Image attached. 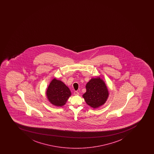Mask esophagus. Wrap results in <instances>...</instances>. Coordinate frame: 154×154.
Wrapping results in <instances>:
<instances>
[{
    "label": "esophagus",
    "instance_id": "esophagus-1",
    "mask_svg": "<svg viewBox=\"0 0 154 154\" xmlns=\"http://www.w3.org/2000/svg\"><path fill=\"white\" fill-rule=\"evenodd\" d=\"M74 94L75 96H78V95H79V92L77 91H75L74 92Z\"/></svg>",
    "mask_w": 154,
    "mask_h": 154
}]
</instances>
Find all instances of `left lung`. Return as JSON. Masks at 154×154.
Returning <instances> with one entry per match:
<instances>
[{
  "mask_svg": "<svg viewBox=\"0 0 154 154\" xmlns=\"http://www.w3.org/2000/svg\"><path fill=\"white\" fill-rule=\"evenodd\" d=\"M86 92L83 95L85 102L92 108H99L106 102L109 96L108 89L100 77L92 78L86 85Z\"/></svg>",
  "mask_w": 154,
  "mask_h": 154,
  "instance_id": "8db88e82",
  "label": "left lung"
}]
</instances>
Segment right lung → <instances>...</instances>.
<instances>
[{
	"mask_svg": "<svg viewBox=\"0 0 154 154\" xmlns=\"http://www.w3.org/2000/svg\"><path fill=\"white\" fill-rule=\"evenodd\" d=\"M71 95L69 88L60 80L53 79L46 91V96L52 104L61 107L65 104Z\"/></svg>",
	"mask_w": 154,
	"mask_h": 154,
	"instance_id": "right-lung-1",
	"label": "right lung"
}]
</instances>
